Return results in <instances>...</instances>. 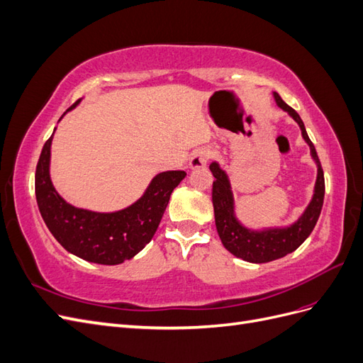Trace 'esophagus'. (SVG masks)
Here are the masks:
<instances>
[{
    "mask_svg": "<svg viewBox=\"0 0 363 363\" xmlns=\"http://www.w3.org/2000/svg\"><path fill=\"white\" fill-rule=\"evenodd\" d=\"M212 156H213V151H212L211 148H207V147L195 150L192 157H191V160H189V167H191L192 169H195V168H203V167H206L207 162L212 159Z\"/></svg>",
    "mask_w": 363,
    "mask_h": 363,
    "instance_id": "1",
    "label": "esophagus"
}]
</instances>
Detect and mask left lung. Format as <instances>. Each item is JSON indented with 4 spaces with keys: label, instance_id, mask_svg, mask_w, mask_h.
I'll list each match as a JSON object with an SVG mask.
<instances>
[{
    "label": "left lung",
    "instance_id": "1",
    "mask_svg": "<svg viewBox=\"0 0 363 363\" xmlns=\"http://www.w3.org/2000/svg\"><path fill=\"white\" fill-rule=\"evenodd\" d=\"M274 100H276L280 108H283L284 112H288L289 116L294 118L295 123L300 125L303 139L307 142V145L311 147V155L318 168L313 196L309 206L306 207L303 215L296 219L292 225L283 228L250 230L244 227L238 221V218L235 215V200L232 186H230L228 182V175L225 174V171L219 168V164L216 162H212L211 167H208L215 177L212 189V203L219 239H221L223 245L232 252L233 256L251 263H267L271 260H276L284 257L289 255V252L298 248L312 233L318 218H320L324 203V172L312 140L307 136L303 121L291 106H288L281 100L277 92H274Z\"/></svg>",
    "mask_w": 363,
    "mask_h": 363
}]
</instances>
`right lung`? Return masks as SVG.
<instances>
[{"instance_id":"add662e5","label":"right lung","mask_w":363,"mask_h":363,"mask_svg":"<svg viewBox=\"0 0 363 363\" xmlns=\"http://www.w3.org/2000/svg\"><path fill=\"white\" fill-rule=\"evenodd\" d=\"M51 140L52 136L42 148L35 177L39 212L51 235L71 255L100 265H119L135 257L155 236L169 196L186 177V172L157 174L144 195L123 211L111 213L86 211L67 203L54 189L50 177Z\"/></svg>"}]
</instances>
